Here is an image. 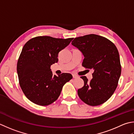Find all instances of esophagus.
<instances>
[{
  "label": "esophagus",
  "mask_w": 134,
  "mask_h": 134,
  "mask_svg": "<svg viewBox=\"0 0 134 134\" xmlns=\"http://www.w3.org/2000/svg\"><path fill=\"white\" fill-rule=\"evenodd\" d=\"M72 76H73V78H74V79L78 77V76L77 75H72Z\"/></svg>",
  "instance_id": "esophagus-1"
}]
</instances>
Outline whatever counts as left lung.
Listing matches in <instances>:
<instances>
[{"label":"left lung","instance_id":"1","mask_svg":"<svg viewBox=\"0 0 134 134\" xmlns=\"http://www.w3.org/2000/svg\"><path fill=\"white\" fill-rule=\"evenodd\" d=\"M72 44L84 55L82 66L94 70L90 81L86 76L81 77L84 84L77 91L79 98L90 106L102 104L114 93L121 75L116 46L106 38L94 34L76 37Z\"/></svg>","mask_w":134,"mask_h":134}]
</instances>
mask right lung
I'll list each match as a JSON object with an SVG mask.
<instances>
[{
	"mask_svg": "<svg viewBox=\"0 0 134 134\" xmlns=\"http://www.w3.org/2000/svg\"><path fill=\"white\" fill-rule=\"evenodd\" d=\"M73 39L37 36L24 45L18 60L17 74L24 94L33 103L41 106L53 103L64 84L72 79L70 73L53 76L50 67L58 61L59 52Z\"/></svg>",
	"mask_w": 134,
	"mask_h": 134,
	"instance_id": "1",
	"label": "right lung"
}]
</instances>
